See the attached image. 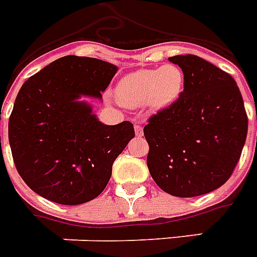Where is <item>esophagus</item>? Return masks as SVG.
<instances>
[{"instance_id":"obj_1","label":"esophagus","mask_w":257,"mask_h":257,"mask_svg":"<svg viewBox=\"0 0 257 257\" xmlns=\"http://www.w3.org/2000/svg\"><path fill=\"white\" fill-rule=\"evenodd\" d=\"M135 134H136V136H139V138L143 136V126H142L140 123H135Z\"/></svg>"}]
</instances>
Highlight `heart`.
<instances>
[{"label": "heart", "instance_id": "b5f03b06", "mask_svg": "<svg viewBox=\"0 0 257 257\" xmlns=\"http://www.w3.org/2000/svg\"><path fill=\"white\" fill-rule=\"evenodd\" d=\"M184 84L185 76L181 68L166 64L159 69H140L126 75L117 85L115 96L126 107L147 104L158 111L177 102Z\"/></svg>", "mask_w": 257, "mask_h": 257}]
</instances>
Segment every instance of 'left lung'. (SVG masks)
<instances>
[{
  "label": "left lung",
  "instance_id": "left-lung-1",
  "mask_svg": "<svg viewBox=\"0 0 257 257\" xmlns=\"http://www.w3.org/2000/svg\"><path fill=\"white\" fill-rule=\"evenodd\" d=\"M185 76L177 102L150 117L147 166L169 195L193 197L222 187L238 163L248 117L234 79L200 57L169 58Z\"/></svg>",
  "mask_w": 257,
  "mask_h": 257
}]
</instances>
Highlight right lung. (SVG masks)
Returning <instances> with one entry per match:
<instances>
[{
	"label": "right lung",
	"mask_w": 257,
	"mask_h": 257,
	"mask_svg": "<svg viewBox=\"0 0 257 257\" xmlns=\"http://www.w3.org/2000/svg\"><path fill=\"white\" fill-rule=\"evenodd\" d=\"M117 66L65 56L31 76L9 117L16 169L32 191L65 206L99 196L115 158L135 138L134 125H104L81 96L102 99Z\"/></svg>",
	"instance_id": "obj_1"
}]
</instances>
